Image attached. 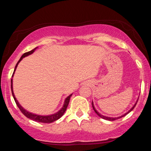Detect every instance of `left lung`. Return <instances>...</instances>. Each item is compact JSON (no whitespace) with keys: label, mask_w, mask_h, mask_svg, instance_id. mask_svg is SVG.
Masks as SVG:
<instances>
[{"label":"left lung","mask_w":151,"mask_h":151,"mask_svg":"<svg viewBox=\"0 0 151 151\" xmlns=\"http://www.w3.org/2000/svg\"><path fill=\"white\" fill-rule=\"evenodd\" d=\"M137 102H138V101H137ZM136 104L137 103H136L135 104V105L133 106L132 107V108H131V109H130V110L129 111L127 112V113L126 114H124V115H123V116H120V117H117V118H111V117H107V116H103V115H101V114H100L99 113V112L97 111L96 110V109H95V108H94V106H93V102L92 103H91V104H92V106H93V110H94V111L96 112V114H97V115L99 116V117H101V119H106V120H108V121H115V120H117V119H120V118H121V117H124V116H125L126 115V114H129V112H131V111L133 110V109H134V107L136 106Z\"/></svg>","instance_id":"left-lung-1"}]
</instances>
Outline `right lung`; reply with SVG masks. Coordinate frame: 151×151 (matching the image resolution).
<instances>
[{
	"label": "right lung",
	"instance_id": "1",
	"mask_svg": "<svg viewBox=\"0 0 151 151\" xmlns=\"http://www.w3.org/2000/svg\"><path fill=\"white\" fill-rule=\"evenodd\" d=\"M36 48H37V47H36ZM36 48H35V49H33L32 50H31V51L27 52L24 53L23 55H22V57H21V58H20V60H19V61L18 62V63H17L16 65H15L14 72H13V75H12V77H13V74H14L15 69H16L17 66H18L19 62L21 61V60L23 58H25V57L27 56V55H30V54L33 53V52L35 51V50ZM11 91H12V94H13V98H14V100H15V103H16L17 106H18V107L19 108V109H20V110L21 111L22 113L26 117L28 118V119H32V120H33V121H37V122L45 123V124H50V123L54 122V121L58 120V119H60V118H61L62 116H63V114H65L66 109H67V106H68L69 102H70V97H71V96H72V94H71V95H70V96H68V97L66 99L65 101V104H64L63 107H62V109H60V110L59 111L58 113H56V114H52V115H50V116H39V115H36V114H32V113H30V112L27 111H26L25 109H24L19 104L18 101H17V99L15 97L14 93H13V79H11Z\"/></svg>",
	"mask_w": 151,
	"mask_h": 151
}]
</instances>
